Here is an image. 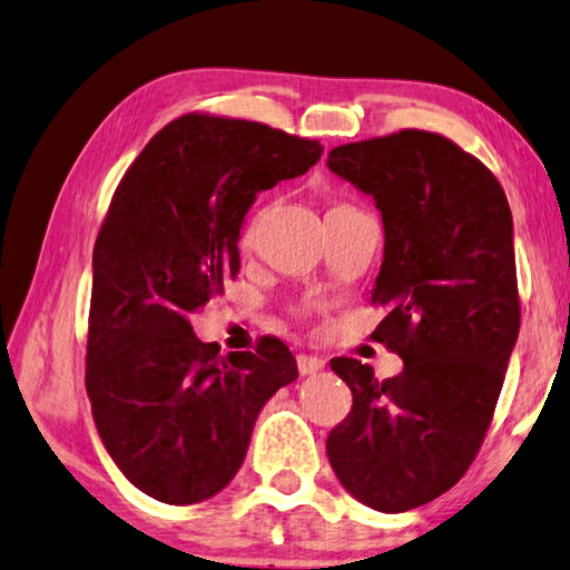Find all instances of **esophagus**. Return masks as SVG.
I'll list each match as a JSON object with an SVG mask.
<instances>
[{
    "mask_svg": "<svg viewBox=\"0 0 570 570\" xmlns=\"http://www.w3.org/2000/svg\"><path fill=\"white\" fill-rule=\"evenodd\" d=\"M296 366H298V374H302V376H312V374H316V371L324 368V358L302 354L296 358Z\"/></svg>",
    "mask_w": 570,
    "mask_h": 570,
    "instance_id": "esophagus-1",
    "label": "esophagus"
}]
</instances>
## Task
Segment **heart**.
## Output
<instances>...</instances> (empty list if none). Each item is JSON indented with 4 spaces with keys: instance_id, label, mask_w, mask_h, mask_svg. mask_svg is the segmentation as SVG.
I'll return each mask as SVG.
<instances>
[{
    "instance_id": "b5f03b06",
    "label": "heart",
    "mask_w": 570,
    "mask_h": 570,
    "mask_svg": "<svg viewBox=\"0 0 570 570\" xmlns=\"http://www.w3.org/2000/svg\"><path fill=\"white\" fill-rule=\"evenodd\" d=\"M341 206H344V204H341Z\"/></svg>"
}]
</instances>
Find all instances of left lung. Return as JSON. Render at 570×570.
I'll list each match as a JSON object with an SVG mask.
<instances>
[{"instance_id":"8db88e82","label":"left lung","mask_w":570,"mask_h":570,"mask_svg":"<svg viewBox=\"0 0 570 570\" xmlns=\"http://www.w3.org/2000/svg\"><path fill=\"white\" fill-rule=\"evenodd\" d=\"M326 167L381 212L374 338L403 358L386 381L331 358L354 406L326 453L354 499L401 513L459 483L489 431L521 326L513 219L499 179L433 131L344 144Z\"/></svg>"}]
</instances>
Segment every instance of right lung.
<instances>
[{"instance_id":"obj_1","label":"right lung","mask_w":570,"mask_h":570,"mask_svg":"<svg viewBox=\"0 0 570 570\" xmlns=\"http://www.w3.org/2000/svg\"><path fill=\"white\" fill-rule=\"evenodd\" d=\"M316 139L186 114L124 174L91 258L87 393L99 439L151 499L189 505L229 485L258 411L298 376L274 336L222 356L189 316L239 274L256 194L321 159Z\"/></svg>"}]
</instances>
